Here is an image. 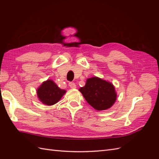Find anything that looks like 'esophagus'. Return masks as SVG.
<instances>
[{
  "mask_svg": "<svg viewBox=\"0 0 159 159\" xmlns=\"http://www.w3.org/2000/svg\"><path fill=\"white\" fill-rule=\"evenodd\" d=\"M69 86L71 89H74L76 88V85L74 82H70L69 83Z\"/></svg>",
  "mask_w": 159,
  "mask_h": 159,
  "instance_id": "esophagus-1",
  "label": "esophagus"
}]
</instances>
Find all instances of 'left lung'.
I'll use <instances>...</instances> for the list:
<instances>
[{
  "instance_id": "left-lung-1",
  "label": "left lung",
  "mask_w": 159,
  "mask_h": 159,
  "mask_svg": "<svg viewBox=\"0 0 159 159\" xmlns=\"http://www.w3.org/2000/svg\"><path fill=\"white\" fill-rule=\"evenodd\" d=\"M79 90L91 106L99 111L110 108L117 98L113 84L97 77L88 79Z\"/></svg>"
}]
</instances>
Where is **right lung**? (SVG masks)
Returning <instances> with one entry per match:
<instances>
[{
	"mask_svg": "<svg viewBox=\"0 0 159 159\" xmlns=\"http://www.w3.org/2000/svg\"><path fill=\"white\" fill-rule=\"evenodd\" d=\"M66 91V90L58 88L52 80H48L43 82L37 89V94L38 98L43 103L52 105L58 102Z\"/></svg>",
	"mask_w": 159,
	"mask_h": 159,
	"instance_id": "add662e5",
	"label": "right lung"
}]
</instances>
